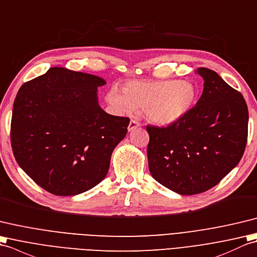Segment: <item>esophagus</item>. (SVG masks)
Here are the masks:
<instances>
[{
    "label": "esophagus",
    "instance_id": "esophagus-1",
    "mask_svg": "<svg viewBox=\"0 0 257 257\" xmlns=\"http://www.w3.org/2000/svg\"><path fill=\"white\" fill-rule=\"evenodd\" d=\"M139 126H141V124L138 121H135V119H131V122L128 124V127L127 128H128V131L131 132V131L138 128Z\"/></svg>",
    "mask_w": 257,
    "mask_h": 257
}]
</instances>
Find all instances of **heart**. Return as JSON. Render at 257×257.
I'll return each mask as SVG.
<instances>
[{
  "label": "heart",
  "instance_id": "b5f03b06",
  "mask_svg": "<svg viewBox=\"0 0 257 257\" xmlns=\"http://www.w3.org/2000/svg\"><path fill=\"white\" fill-rule=\"evenodd\" d=\"M198 99L196 84L189 80L128 81L123 91L112 87L105 100L116 113L143 110L145 116L157 124H172L184 118Z\"/></svg>",
  "mask_w": 257,
  "mask_h": 257
}]
</instances>
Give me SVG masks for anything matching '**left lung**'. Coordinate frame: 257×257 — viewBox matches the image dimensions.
<instances>
[{
  "label": "left lung",
  "mask_w": 257,
  "mask_h": 257,
  "mask_svg": "<svg viewBox=\"0 0 257 257\" xmlns=\"http://www.w3.org/2000/svg\"><path fill=\"white\" fill-rule=\"evenodd\" d=\"M203 92L187 115L166 127L147 125L153 178L179 195L207 191L234 168L247 142L248 110L243 95L215 71L197 70Z\"/></svg>",
  "instance_id": "1"
}]
</instances>
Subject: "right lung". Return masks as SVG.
<instances>
[{"label": "right lung", "mask_w": 257, "mask_h": 257, "mask_svg": "<svg viewBox=\"0 0 257 257\" xmlns=\"http://www.w3.org/2000/svg\"><path fill=\"white\" fill-rule=\"evenodd\" d=\"M104 79L53 67L20 88L11 122L17 164L43 189L76 196L105 178L114 148L127 133L128 117L98 103Z\"/></svg>", "instance_id": "right-lung-1"}]
</instances>
